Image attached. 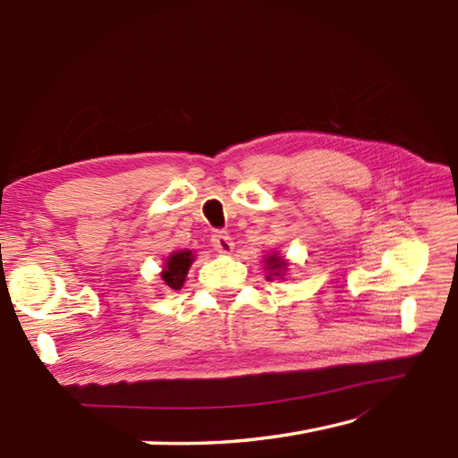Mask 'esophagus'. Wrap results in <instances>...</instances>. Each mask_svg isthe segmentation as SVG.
<instances>
[{"instance_id":"1","label":"esophagus","mask_w":458,"mask_h":458,"mask_svg":"<svg viewBox=\"0 0 458 458\" xmlns=\"http://www.w3.org/2000/svg\"><path fill=\"white\" fill-rule=\"evenodd\" d=\"M210 240H212V246L216 248L220 254H230L232 250H234V242H232L226 230H214Z\"/></svg>"}]
</instances>
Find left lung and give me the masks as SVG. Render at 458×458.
Here are the masks:
<instances>
[{
	"label": "left lung",
	"instance_id": "8db88e82",
	"mask_svg": "<svg viewBox=\"0 0 458 458\" xmlns=\"http://www.w3.org/2000/svg\"><path fill=\"white\" fill-rule=\"evenodd\" d=\"M267 264H270V270H274V272L276 270H282V267L285 270V262H282V259L276 258V256H270V259H267Z\"/></svg>",
	"mask_w": 458,
	"mask_h": 458
}]
</instances>
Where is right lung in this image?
Masks as SVG:
<instances>
[{"mask_svg": "<svg viewBox=\"0 0 458 458\" xmlns=\"http://www.w3.org/2000/svg\"><path fill=\"white\" fill-rule=\"evenodd\" d=\"M192 264V252L191 250H182L166 259V266L163 270V280L168 288L181 290L184 284V276L188 274V267Z\"/></svg>", "mask_w": 458, "mask_h": 458, "instance_id": "obj_1", "label": "right lung"}]
</instances>
